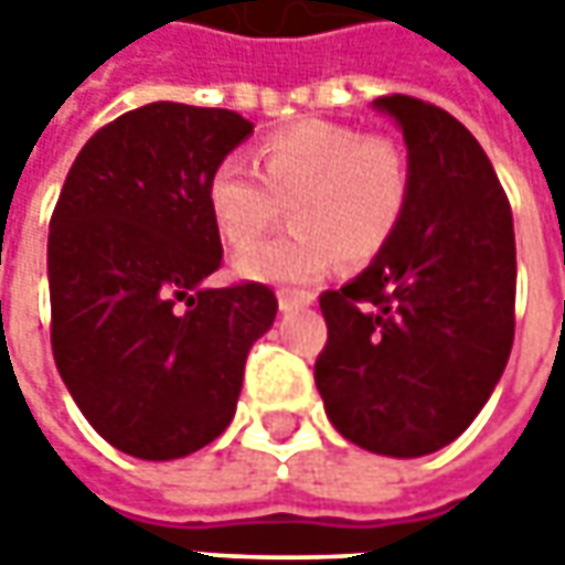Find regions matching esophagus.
Listing matches in <instances>:
<instances>
[{
    "instance_id": "1",
    "label": "esophagus",
    "mask_w": 565,
    "mask_h": 565,
    "mask_svg": "<svg viewBox=\"0 0 565 565\" xmlns=\"http://www.w3.org/2000/svg\"><path fill=\"white\" fill-rule=\"evenodd\" d=\"M276 298H279V311L308 308V305L315 301V295H311V292H289V289H279V292H276Z\"/></svg>"
}]
</instances>
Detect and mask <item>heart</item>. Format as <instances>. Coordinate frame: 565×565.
Wrapping results in <instances>:
<instances>
[{
	"instance_id": "obj_1",
	"label": "heart",
	"mask_w": 565,
	"mask_h": 565,
	"mask_svg": "<svg viewBox=\"0 0 565 565\" xmlns=\"http://www.w3.org/2000/svg\"><path fill=\"white\" fill-rule=\"evenodd\" d=\"M257 169L228 157L206 182V210L228 248L248 250L290 206L294 228L238 260L270 282H317L342 267L377 260L412 204V157L393 135H364L330 119L295 121L257 150Z\"/></svg>"
}]
</instances>
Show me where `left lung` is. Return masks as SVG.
I'll return each instance as SVG.
<instances>
[{"mask_svg":"<svg viewBox=\"0 0 565 565\" xmlns=\"http://www.w3.org/2000/svg\"><path fill=\"white\" fill-rule=\"evenodd\" d=\"M415 188L390 248L320 295L315 383L345 440L380 456L452 444L490 399L515 337V232L507 191L446 109L393 94Z\"/></svg>","mask_w":565,"mask_h":565,"instance_id":"obj_1","label":"left lung"}]
</instances>
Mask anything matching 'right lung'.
<instances>
[{"mask_svg": "<svg viewBox=\"0 0 565 565\" xmlns=\"http://www.w3.org/2000/svg\"><path fill=\"white\" fill-rule=\"evenodd\" d=\"M254 125L228 109L147 103L81 147L50 220V339L103 440L179 459L232 422L250 345L273 327L264 282L206 289L223 245L206 182Z\"/></svg>", "mask_w": 565, "mask_h": 565, "instance_id": "obj_1", "label": "right lung"}]
</instances>
